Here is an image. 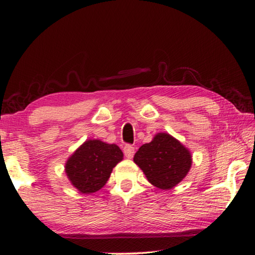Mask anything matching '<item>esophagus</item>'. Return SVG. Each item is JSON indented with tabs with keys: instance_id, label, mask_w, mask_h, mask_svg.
Segmentation results:
<instances>
[{
	"instance_id": "obj_1",
	"label": "esophagus",
	"mask_w": 255,
	"mask_h": 255,
	"mask_svg": "<svg viewBox=\"0 0 255 255\" xmlns=\"http://www.w3.org/2000/svg\"><path fill=\"white\" fill-rule=\"evenodd\" d=\"M123 151H124V154H125V156H127L128 159H131L132 156H133V154H134V152H135V149H134V147L132 145H125L124 146V148H123Z\"/></svg>"
}]
</instances>
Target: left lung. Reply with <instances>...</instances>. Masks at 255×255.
I'll return each mask as SVG.
<instances>
[{
    "label": "left lung",
    "mask_w": 255,
    "mask_h": 255,
    "mask_svg": "<svg viewBox=\"0 0 255 255\" xmlns=\"http://www.w3.org/2000/svg\"><path fill=\"white\" fill-rule=\"evenodd\" d=\"M133 161L153 186L167 190L175 187L189 172L191 155L172 135L159 133L151 142L140 146Z\"/></svg>",
    "instance_id": "left-lung-1"
}]
</instances>
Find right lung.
I'll list each match as a JSON object with an SVG mask.
<instances>
[{
    "label": "right lung",
    "mask_w": 255,
    "mask_h": 255,
    "mask_svg": "<svg viewBox=\"0 0 255 255\" xmlns=\"http://www.w3.org/2000/svg\"><path fill=\"white\" fill-rule=\"evenodd\" d=\"M122 159L123 152L117 145L94 139L73 153L66 162V174L76 189L92 194L107 183L113 168Z\"/></svg>",
    "instance_id": "1"
}]
</instances>
